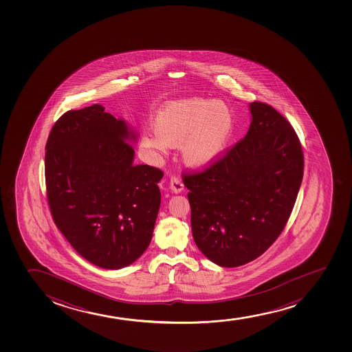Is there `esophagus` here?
Masks as SVG:
<instances>
[{
  "mask_svg": "<svg viewBox=\"0 0 352 352\" xmlns=\"http://www.w3.org/2000/svg\"><path fill=\"white\" fill-rule=\"evenodd\" d=\"M170 188H171V190L174 191V192H181L183 190V188H184L182 179L176 176V175H173L171 178H170Z\"/></svg>",
  "mask_w": 352,
  "mask_h": 352,
  "instance_id": "34e87169",
  "label": "esophagus"
}]
</instances>
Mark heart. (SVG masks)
<instances>
[{"label": "heart", "instance_id": "heart-1", "mask_svg": "<svg viewBox=\"0 0 352 352\" xmlns=\"http://www.w3.org/2000/svg\"><path fill=\"white\" fill-rule=\"evenodd\" d=\"M232 128V110L221 100L171 102L155 115L154 131L143 133L142 146L164 154L169 146L182 143L181 151L186 164L206 166L222 154Z\"/></svg>", "mask_w": 352, "mask_h": 352}]
</instances>
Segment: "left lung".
I'll return each mask as SVG.
<instances>
[{"mask_svg":"<svg viewBox=\"0 0 352 352\" xmlns=\"http://www.w3.org/2000/svg\"><path fill=\"white\" fill-rule=\"evenodd\" d=\"M250 110L245 138L182 174L195 243L224 267L254 261L278 239L303 178V150L290 122L263 102Z\"/></svg>","mask_w":352,"mask_h":352,"instance_id":"1","label":"left lung"}]
</instances>
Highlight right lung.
<instances>
[{
    "mask_svg": "<svg viewBox=\"0 0 352 352\" xmlns=\"http://www.w3.org/2000/svg\"><path fill=\"white\" fill-rule=\"evenodd\" d=\"M131 131L94 104L58 118L45 144L47 199L72 247L97 267L121 269L149 245L163 171L135 164Z\"/></svg>",
    "mask_w": 352,
    "mask_h": 352,
    "instance_id": "right-lung-1",
    "label": "right lung"
}]
</instances>
